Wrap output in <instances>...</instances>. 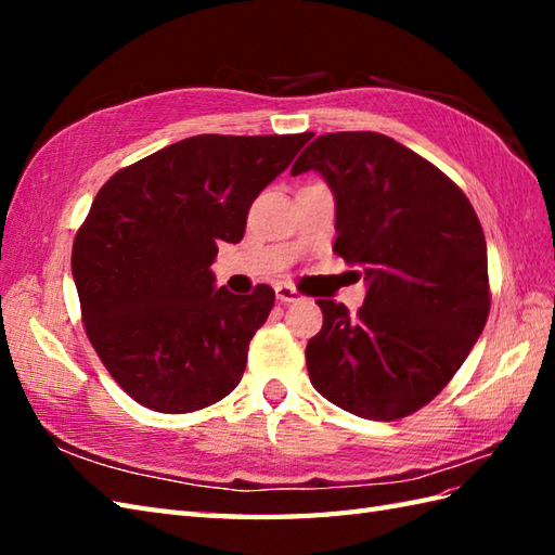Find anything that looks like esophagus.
I'll list each match as a JSON object with an SVG mask.
<instances>
[{"instance_id":"1","label":"esophagus","mask_w":555,"mask_h":555,"mask_svg":"<svg viewBox=\"0 0 555 555\" xmlns=\"http://www.w3.org/2000/svg\"><path fill=\"white\" fill-rule=\"evenodd\" d=\"M276 298H279L281 302H296V300H302L300 291H298L296 286H291V284H276Z\"/></svg>"}]
</instances>
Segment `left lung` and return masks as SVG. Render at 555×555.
<instances>
[{
  "instance_id": "1",
  "label": "left lung",
  "mask_w": 555,
  "mask_h": 555,
  "mask_svg": "<svg viewBox=\"0 0 555 555\" xmlns=\"http://www.w3.org/2000/svg\"><path fill=\"white\" fill-rule=\"evenodd\" d=\"M310 169L336 199L334 253L367 281L356 317L317 300L324 324L305 348L310 382L358 417H408L441 393L487 324L485 231L443 171L388 135H320L291 173Z\"/></svg>"
}]
</instances>
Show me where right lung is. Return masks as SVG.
I'll return each instance as SVG.
<instances>
[{
  "label": "right lung",
  "mask_w": 555,
  "mask_h": 555,
  "mask_svg": "<svg viewBox=\"0 0 555 555\" xmlns=\"http://www.w3.org/2000/svg\"><path fill=\"white\" fill-rule=\"evenodd\" d=\"M310 138L193 135L116 171L92 199L70 253L82 324L140 405L181 415L241 384L274 291L217 288L211 264Z\"/></svg>",
  "instance_id": "1"
}]
</instances>
